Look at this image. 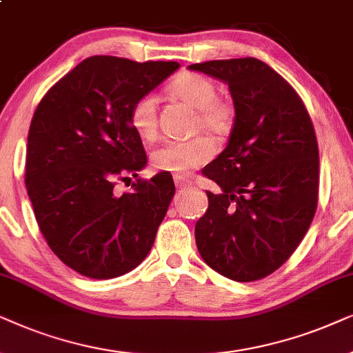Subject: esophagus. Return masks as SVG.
<instances>
[{
	"instance_id": "1",
	"label": "esophagus",
	"mask_w": 353,
	"mask_h": 353,
	"mask_svg": "<svg viewBox=\"0 0 353 353\" xmlns=\"http://www.w3.org/2000/svg\"><path fill=\"white\" fill-rule=\"evenodd\" d=\"M174 182H176V187H179V189L192 185V181L187 179L185 176H181V174H176V176H174Z\"/></svg>"
}]
</instances>
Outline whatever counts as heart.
Segmentation results:
<instances>
[{
	"mask_svg": "<svg viewBox=\"0 0 353 353\" xmlns=\"http://www.w3.org/2000/svg\"><path fill=\"white\" fill-rule=\"evenodd\" d=\"M169 92L199 111L200 125L213 134H225L232 125V108L218 100V90L210 79L185 72L169 85ZM158 101L154 95H143L134 101L129 121L135 134L152 140L158 129ZM214 154V147L206 137L192 140H166L152 153L153 166L171 174H187L203 166Z\"/></svg>",
	"mask_w": 353,
	"mask_h": 353,
	"instance_id": "b5f03b06",
	"label": "heart"
}]
</instances>
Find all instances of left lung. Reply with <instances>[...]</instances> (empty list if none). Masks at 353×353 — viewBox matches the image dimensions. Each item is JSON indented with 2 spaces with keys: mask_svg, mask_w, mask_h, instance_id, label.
Returning a JSON list of instances; mask_svg holds the SVG:
<instances>
[{
  "mask_svg": "<svg viewBox=\"0 0 353 353\" xmlns=\"http://www.w3.org/2000/svg\"><path fill=\"white\" fill-rule=\"evenodd\" d=\"M189 69L224 82L236 112L228 145L201 171L221 192H206L196 248L224 278H266L295 252L316 211L312 119L294 88L260 59L206 61Z\"/></svg>",
  "mask_w": 353,
  "mask_h": 353,
  "instance_id": "obj_1",
  "label": "left lung"
}]
</instances>
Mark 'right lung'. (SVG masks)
Masks as SVG:
<instances>
[{
  "instance_id": "obj_1",
  "label": "right lung",
  "mask_w": 353,
  "mask_h": 353,
  "mask_svg": "<svg viewBox=\"0 0 353 353\" xmlns=\"http://www.w3.org/2000/svg\"><path fill=\"white\" fill-rule=\"evenodd\" d=\"M181 68L174 61L92 56L41 98L27 137L26 187L35 219L64 265L92 279L132 271L152 250L174 192L169 172L114 184L147 166L129 121L134 101Z\"/></svg>"
}]
</instances>
